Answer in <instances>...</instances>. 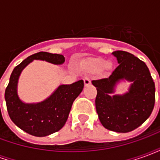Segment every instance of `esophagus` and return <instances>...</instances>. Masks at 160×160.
<instances>
[{
  "label": "esophagus",
  "mask_w": 160,
  "mask_h": 160,
  "mask_svg": "<svg viewBox=\"0 0 160 160\" xmlns=\"http://www.w3.org/2000/svg\"><path fill=\"white\" fill-rule=\"evenodd\" d=\"M84 83H85V86H86V87L90 86V84H91L90 78H89V77H85V79H84Z\"/></svg>",
  "instance_id": "obj_1"
}]
</instances>
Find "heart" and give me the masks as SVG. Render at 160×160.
<instances>
[{"label": "heart", "mask_w": 160, "mask_h": 160, "mask_svg": "<svg viewBox=\"0 0 160 160\" xmlns=\"http://www.w3.org/2000/svg\"><path fill=\"white\" fill-rule=\"evenodd\" d=\"M104 65H105V62H104V61H101V62H99L98 63V68H103Z\"/></svg>", "instance_id": "obj_1"}]
</instances>
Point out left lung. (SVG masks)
<instances>
[{"label":"left lung","mask_w":160,"mask_h":160,"mask_svg":"<svg viewBox=\"0 0 160 160\" xmlns=\"http://www.w3.org/2000/svg\"><path fill=\"white\" fill-rule=\"evenodd\" d=\"M118 66L108 77L94 80L97 88L96 111L105 128L118 133H127L137 128L147 120L153 110L155 85L148 66L130 53L117 50ZM133 82L129 92L122 96L110 93L120 79Z\"/></svg>","instance_id":"obj_1"}]
</instances>
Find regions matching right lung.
<instances>
[{
  "instance_id": "obj_1",
  "label": "right lung",
  "mask_w": 160,
  "mask_h": 160,
  "mask_svg": "<svg viewBox=\"0 0 160 160\" xmlns=\"http://www.w3.org/2000/svg\"><path fill=\"white\" fill-rule=\"evenodd\" d=\"M33 60H42L53 64H62V55L41 52L33 54L12 70L5 91L8 112L13 123L26 133L42 137L59 131L65 125L73 101L82 92V80L71 85H62L47 99L38 104H25L17 94V84L21 71Z\"/></svg>"
}]
</instances>
